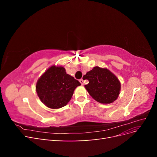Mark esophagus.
Wrapping results in <instances>:
<instances>
[{"label":"esophagus","instance_id":"esophagus-1","mask_svg":"<svg viewBox=\"0 0 157 157\" xmlns=\"http://www.w3.org/2000/svg\"><path fill=\"white\" fill-rule=\"evenodd\" d=\"M79 82H80V84H81L82 85H83V84H84V80H83V79H82V78L80 79V80H79Z\"/></svg>","mask_w":157,"mask_h":157}]
</instances>
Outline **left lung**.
Returning <instances> with one entry per match:
<instances>
[{
    "label": "left lung",
    "instance_id": "left-lung-1",
    "mask_svg": "<svg viewBox=\"0 0 157 157\" xmlns=\"http://www.w3.org/2000/svg\"><path fill=\"white\" fill-rule=\"evenodd\" d=\"M88 80L85 85L89 94L95 100L102 104H109L118 98L121 89L119 80L107 68L94 67L84 75Z\"/></svg>",
    "mask_w": 157,
    "mask_h": 157
}]
</instances>
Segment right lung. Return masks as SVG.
Masks as SVG:
<instances>
[{
  "mask_svg": "<svg viewBox=\"0 0 157 157\" xmlns=\"http://www.w3.org/2000/svg\"><path fill=\"white\" fill-rule=\"evenodd\" d=\"M80 85L77 80L67 74L63 67L54 65L38 79L36 92L46 107L59 109L67 105Z\"/></svg>",
  "mask_w": 157,
  "mask_h": 157,
  "instance_id": "obj_1",
  "label": "right lung"
}]
</instances>
